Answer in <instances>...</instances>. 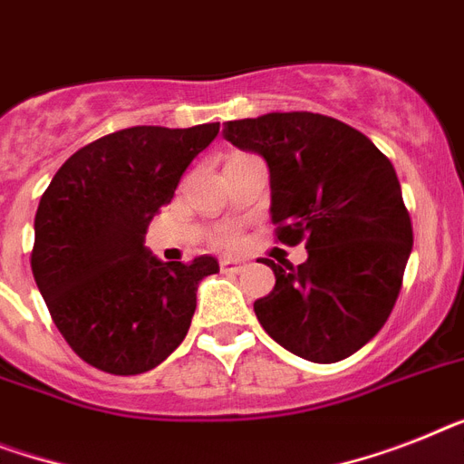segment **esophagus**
Returning a JSON list of instances; mask_svg holds the SVG:
<instances>
[{"label": "esophagus", "instance_id": "obj_1", "mask_svg": "<svg viewBox=\"0 0 464 464\" xmlns=\"http://www.w3.org/2000/svg\"><path fill=\"white\" fill-rule=\"evenodd\" d=\"M220 270H223V273H229V275H237L244 270V263H241V260H235V258H225V260H220Z\"/></svg>", "mask_w": 464, "mask_h": 464}]
</instances>
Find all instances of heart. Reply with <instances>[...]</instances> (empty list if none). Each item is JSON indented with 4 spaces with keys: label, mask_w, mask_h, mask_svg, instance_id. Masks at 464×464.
Listing matches in <instances>:
<instances>
[{
    "label": "heart",
    "mask_w": 464,
    "mask_h": 464,
    "mask_svg": "<svg viewBox=\"0 0 464 464\" xmlns=\"http://www.w3.org/2000/svg\"><path fill=\"white\" fill-rule=\"evenodd\" d=\"M216 244L225 248H235L239 244V235H237L235 229H220L216 237Z\"/></svg>",
    "instance_id": "heart-1"
}]
</instances>
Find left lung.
Listing matches in <instances>:
<instances>
[{
	"label": "left lung",
	"mask_w": 464,
	"mask_h": 464,
	"mask_svg": "<svg viewBox=\"0 0 464 464\" xmlns=\"http://www.w3.org/2000/svg\"><path fill=\"white\" fill-rule=\"evenodd\" d=\"M223 135L267 160L275 237L308 248L301 266L263 260L275 289L254 304L258 323L310 362L353 355L392 315L412 251L392 160L355 128L310 111L229 121Z\"/></svg>",
	"instance_id": "left-lung-1"
}]
</instances>
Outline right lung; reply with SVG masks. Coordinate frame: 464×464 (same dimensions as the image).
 Masks as SVG:
<instances>
[{"label": "right lung", "instance_id": "right-lung-1", "mask_svg": "<svg viewBox=\"0 0 464 464\" xmlns=\"http://www.w3.org/2000/svg\"><path fill=\"white\" fill-rule=\"evenodd\" d=\"M220 122L185 130L137 125L99 137L59 168L34 216L30 267L68 346L102 372L141 374L182 343L197 286L218 260L160 263L144 248Z\"/></svg>", "mask_w": 464, "mask_h": 464}]
</instances>
